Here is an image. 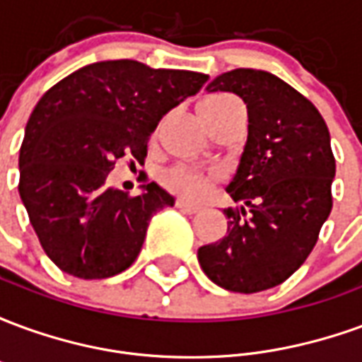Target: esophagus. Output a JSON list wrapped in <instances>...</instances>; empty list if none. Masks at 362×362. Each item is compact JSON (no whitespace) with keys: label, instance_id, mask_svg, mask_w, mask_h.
I'll return each instance as SVG.
<instances>
[{"label":"esophagus","instance_id":"esophagus-1","mask_svg":"<svg viewBox=\"0 0 362 362\" xmlns=\"http://www.w3.org/2000/svg\"><path fill=\"white\" fill-rule=\"evenodd\" d=\"M176 207H178V209H182L184 213H189V215H194V213H197L199 209H202L199 205L188 204V202H184V199H178V202H176Z\"/></svg>","mask_w":362,"mask_h":362}]
</instances>
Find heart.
I'll return each instance as SVG.
<instances>
[{
  "label": "heart",
  "instance_id": "obj_1",
  "mask_svg": "<svg viewBox=\"0 0 362 362\" xmlns=\"http://www.w3.org/2000/svg\"><path fill=\"white\" fill-rule=\"evenodd\" d=\"M228 103H233V98L228 96H211V98H205L204 103L199 104V114L207 116V114H215L221 110L223 106H227ZM215 180V176L211 174L197 173L186 166H176L170 168L163 174V182L168 189H173L174 194H180L189 199H199L207 194V189Z\"/></svg>",
  "mask_w": 362,
  "mask_h": 362
}]
</instances>
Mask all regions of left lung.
<instances>
[{"instance_id": "1", "label": "left lung", "mask_w": 362, "mask_h": 362, "mask_svg": "<svg viewBox=\"0 0 362 362\" xmlns=\"http://www.w3.org/2000/svg\"><path fill=\"white\" fill-rule=\"evenodd\" d=\"M207 93H233L248 110V137L227 194V235L202 246L209 279L235 293L277 287L303 266L332 211L335 158L316 106L277 75L233 69Z\"/></svg>"}]
</instances>
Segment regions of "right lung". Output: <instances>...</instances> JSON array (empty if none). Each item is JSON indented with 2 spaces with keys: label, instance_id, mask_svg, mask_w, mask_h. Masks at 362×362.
<instances>
[{
  "label": "right lung",
  "instance_id": "1",
  "mask_svg": "<svg viewBox=\"0 0 362 362\" xmlns=\"http://www.w3.org/2000/svg\"><path fill=\"white\" fill-rule=\"evenodd\" d=\"M209 75L106 59L77 69L38 100L19 153V194L48 258L79 279L132 266L151 217L174 196L151 182L141 194L106 184L116 158L141 163L149 135Z\"/></svg>",
  "mask_w": 362,
  "mask_h": 362
}]
</instances>
